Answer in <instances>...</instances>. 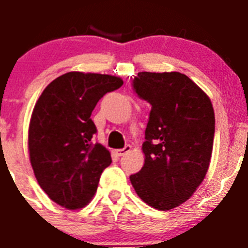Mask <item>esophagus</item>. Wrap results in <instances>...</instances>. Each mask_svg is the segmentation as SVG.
<instances>
[{
  "mask_svg": "<svg viewBox=\"0 0 248 248\" xmlns=\"http://www.w3.org/2000/svg\"><path fill=\"white\" fill-rule=\"evenodd\" d=\"M130 149H131L130 145H125L123 149H118L117 155H118V156H123V155L128 154L129 151H130Z\"/></svg>",
  "mask_w": 248,
  "mask_h": 248,
  "instance_id": "34e87169",
  "label": "esophagus"
}]
</instances>
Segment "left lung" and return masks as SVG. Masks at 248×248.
Segmentation results:
<instances>
[{
    "mask_svg": "<svg viewBox=\"0 0 248 248\" xmlns=\"http://www.w3.org/2000/svg\"><path fill=\"white\" fill-rule=\"evenodd\" d=\"M133 88L151 110L145 163L130 175L131 185L144 202L168 211L189 200L205 179L214 146V108L207 94L179 72H140Z\"/></svg>",
    "mask_w": 248,
    "mask_h": 248,
    "instance_id": "left-lung-1",
    "label": "left lung"
}]
</instances>
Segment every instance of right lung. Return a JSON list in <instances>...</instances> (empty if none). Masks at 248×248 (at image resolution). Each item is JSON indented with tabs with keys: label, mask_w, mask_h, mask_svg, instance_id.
Listing matches in <instances>:
<instances>
[{
	"label": "right lung",
	"mask_w": 248,
	"mask_h": 248,
	"mask_svg": "<svg viewBox=\"0 0 248 248\" xmlns=\"http://www.w3.org/2000/svg\"><path fill=\"white\" fill-rule=\"evenodd\" d=\"M123 79L109 74L69 72L46 87L37 100L28 129L31 165L48 198L68 210L88 205L111 157L93 144L97 128L92 111L104 94Z\"/></svg>",
	"instance_id": "obj_1"
}]
</instances>
